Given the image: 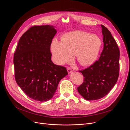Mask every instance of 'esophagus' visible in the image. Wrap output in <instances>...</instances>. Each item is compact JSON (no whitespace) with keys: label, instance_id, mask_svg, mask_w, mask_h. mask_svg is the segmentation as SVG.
<instances>
[{"label":"esophagus","instance_id":"esophagus-1","mask_svg":"<svg viewBox=\"0 0 130 130\" xmlns=\"http://www.w3.org/2000/svg\"><path fill=\"white\" fill-rule=\"evenodd\" d=\"M67 71H68V72L69 73H70L71 72H72L73 70L70 68H69V67H68V68H67Z\"/></svg>","mask_w":130,"mask_h":130}]
</instances>
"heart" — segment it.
Listing matches in <instances>:
<instances>
[{
    "label": "heart",
    "mask_w": 130,
    "mask_h": 130,
    "mask_svg": "<svg viewBox=\"0 0 130 130\" xmlns=\"http://www.w3.org/2000/svg\"><path fill=\"white\" fill-rule=\"evenodd\" d=\"M101 44V39L97 35L74 31L64 35L61 42L54 39L50 49L57 64H62L69 61L75 55L81 66H87L96 61Z\"/></svg>",
    "instance_id": "b5f03b06"
}]
</instances>
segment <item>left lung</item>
Listing matches in <instances>:
<instances>
[{
	"label": "left lung",
	"mask_w": 130,
	"mask_h": 130,
	"mask_svg": "<svg viewBox=\"0 0 130 130\" xmlns=\"http://www.w3.org/2000/svg\"><path fill=\"white\" fill-rule=\"evenodd\" d=\"M101 27L104 48L100 57L89 67L79 70L84 81L77 87V90L87 100L100 99L107 95L119 77V48L107 27L103 25Z\"/></svg>",
	"instance_id": "left-lung-1"
}]
</instances>
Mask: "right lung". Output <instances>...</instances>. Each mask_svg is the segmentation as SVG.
<instances>
[{
    "instance_id": "add662e5",
    "label": "right lung",
    "mask_w": 130,
    "mask_h": 130,
    "mask_svg": "<svg viewBox=\"0 0 130 130\" xmlns=\"http://www.w3.org/2000/svg\"><path fill=\"white\" fill-rule=\"evenodd\" d=\"M56 33L53 26H33L20 38L14 54L15 80L26 95L35 100L52 99L68 72L53 63L50 45Z\"/></svg>"
}]
</instances>
